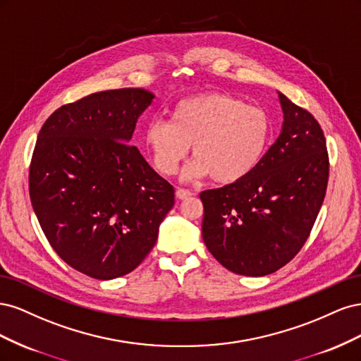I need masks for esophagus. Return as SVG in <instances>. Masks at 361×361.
Segmentation results:
<instances>
[{"label": "esophagus", "mask_w": 361, "mask_h": 361, "mask_svg": "<svg viewBox=\"0 0 361 361\" xmlns=\"http://www.w3.org/2000/svg\"><path fill=\"white\" fill-rule=\"evenodd\" d=\"M191 195H194V192L190 191V190H185V188H178L176 190V197L180 199V200L188 199V197H191Z\"/></svg>", "instance_id": "1"}]
</instances>
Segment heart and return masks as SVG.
I'll list each match as a JSON object with an SVG mask.
<instances>
[{
  "label": "heart",
  "instance_id": "1",
  "mask_svg": "<svg viewBox=\"0 0 361 361\" xmlns=\"http://www.w3.org/2000/svg\"><path fill=\"white\" fill-rule=\"evenodd\" d=\"M271 122L259 106L226 93H202L173 105L169 123L152 120L143 130L155 169L173 176L187 158L185 179L211 176L220 183L243 180L259 166L269 145Z\"/></svg>",
  "mask_w": 361,
  "mask_h": 361
}]
</instances>
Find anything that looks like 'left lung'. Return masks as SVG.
Returning <instances> with one entry per match:
<instances>
[{"label":"left lung","instance_id":"left-lung-1","mask_svg":"<svg viewBox=\"0 0 361 361\" xmlns=\"http://www.w3.org/2000/svg\"><path fill=\"white\" fill-rule=\"evenodd\" d=\"M279 93L280 135L247 178L200 192L202 235L211 255L235 274L262 277L285 267L307 241L329 182L319 123Z\"/></svg>","mask_w":361,"mask_h":361}]
</instances>
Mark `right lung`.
Masks as SVG:
<instances>
[{
	"instance_id": "1",
	"label": "right lung",
	"mask_w": 361,
	"mask_h": 361,
	"mask_svg": "<svg viewBox=\"0 0 361 361\" xmlns=\"http://www.w3.org/2000/svg\"><path fill=\"white\" fill-rule=\"evenodd\" d=\"M154 99L145 89L93 93L60 106L39 133L32 209L56 253L89 277L134 271L174 204V188L129 145Z\"/></svg>"
}]
</instances>
